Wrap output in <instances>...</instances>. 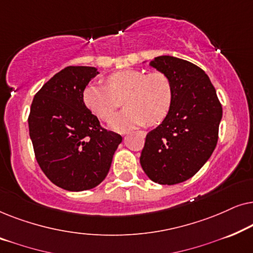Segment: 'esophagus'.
<instances>
[{
    "label": "esophagus",
    "mask_w": 253,
    "mask_h": 253,
    "mask_svg": "<svg viewBox=\"0 0 253 253\" xmlns=\"http://www.w3.org/2000/svg\"><path fill=\"white\" fill-rule=\"evenodd\" d=\"M144 134H145V133H144Z\"/></svg>",
    "instance_id": "1"
}]
</instances>
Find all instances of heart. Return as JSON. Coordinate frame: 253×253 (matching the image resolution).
Listing matches in <instances>:
<instances>
[{
	"instance_id": "obj_1",
	"label": "heart",
	"mask_w": 253,
	"mask_h": 253,
	"mask_svg": "<svg viewBox=\"0 0 253 253\" xmlns=\"http://www.w3.org/2000/svg\"><path fill=\"white\" fill-rule=\"evenodd\" d=\"M125 95L126 109L109 121L117 131H126L147 123H161L169 114L172 103V86L164 72L126 69L107 77V86L89 84L83 91V102L89 112L102 121L118 105L117 98Z\"/></svg>"
}]
</instances>
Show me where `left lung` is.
Here are the masks:
<instances>
[{"instance_id":"obj_1","label":"left lung","mask_w":253,"mask_h":253,"mask_svg":"<svg viewBox=\"0 0 253 253\" xmlns=\"http://www.w3.org/2000/svg\"><path fill=\"white\" fill-rule=\"evenodd\" d=\"M151 65L170 81L172 103L164 122L147 133L140 165L153 182L174 185L192 177L212 155L222 106L209 76L196 64L165 55Z\"/></svg>"}]
</instances>
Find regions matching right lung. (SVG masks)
Returning <instances> with one entry per match:
<instances>
[{"label":"right lung","instance_id":"1","mask_svg":"<svg viewBox=\"0 0 253 253\" xmlns=\"http://www.w3.org/2000/svg\"><path fill=\"white\" fill-rule=\"evenodd\" d=\"M98 74L93 67L64 68L37 92L31 105L29 130L38 165L50 182L68 191L99 185L122 141L83 102V91Z\"/></svg>","mask_w":253,"mask_h":253}]
</instances>
